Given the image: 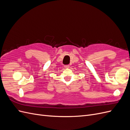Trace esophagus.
I'll list each match as a JSON object with an SVG mask.
<instances>
[{
  "label": "esophagus",
  "mask_w": 130,
  "mask_h": 130,
  "mask_svg": "<svg viewBox=\"0 0 130 130\" xmlns=\"http://www.w3.org/2000/svg\"><path fill=\"white\" fill-rule=\"evenodd\" d=\"M65 68H69V65H66L64 66Z\"/></svg>",
  "instance_id": "esophagus-1"
}]
</instances>
